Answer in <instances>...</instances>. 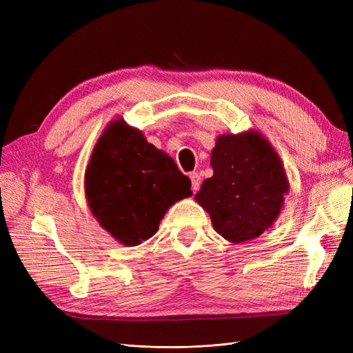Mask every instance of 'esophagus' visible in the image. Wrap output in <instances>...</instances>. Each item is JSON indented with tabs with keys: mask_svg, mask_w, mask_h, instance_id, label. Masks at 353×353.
<instances>
[{
	"mask_svg": "<svg viewBox=\"0 0 353 353\" xmlns=\"http://www.w3.org/2000/svg\"><path fill=\"white\" fill-rule=\"evenodd\" d=\"M190 178H191V188H193V191L196 193V191L200 188V175L197 172H193L190 174Z\"/></svg>",
	"mask_w": 353,
	"mask_h": 353,
	"instance_id": "34e87169",
	"label": "esophagus"
}]
</instances>
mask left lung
<instances>
[{
  "mask_svg": "<svg viewBox=\"0 0 353 353\" xmlns=\"http://www.w3.org/2000/svg\"><path fill=\"white\" fill-rule=\"evenodd\" d=\"M212 178L194 196L213 228L231 243L254 240L280 216L288 181L280 156L258 131L219 135Z\"/></svg>",
  "mask_w": 353,
  "mask_h": 353,
  "instance_id": "8db88e82",
  "label": "left lung"
}]
</instances>
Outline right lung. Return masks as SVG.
Listing matches in <instances>:
<instances>
[{"label": "right lung", "instance_id": "1", "mask_svg": "<svg viewBox=\"0 0 353 353\" xmlns=\"http://www.w3.org/2000/svg\"><path fill=\"white\" fill-rule=\"evenodd\" d=\"M190 187L174 159L147 143L122 117L103 131L85 172L92 215L125 245L153 237L166 210L193 194Z\"/></svg>", "mask_w": 353, "mask_h": 353}]
</instances>
